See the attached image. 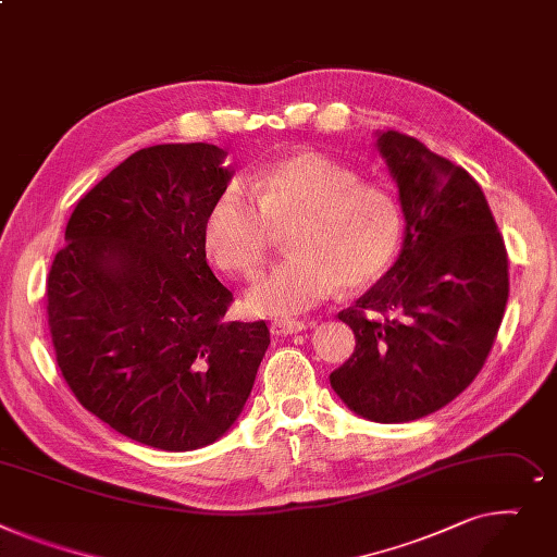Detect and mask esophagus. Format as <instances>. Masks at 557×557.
<instances>
[{
	"mask_svg": "<svg viewBox=\"0 0 557 557\" xmlns=\"http://www.w3.org/2000/svg\"><path fill=\"white\" fill-rule=\"evenodd\" d=\"M306 329H308L306 321H294V319H276V321H272V325H270L272 335H276V337L301 333V331H306Z\"/></svg>",
	"mask_w": 557,
	"mask_h": 557,
	"instance_id": "34e87169",
	"label": "esophagus"
}]
</instances>
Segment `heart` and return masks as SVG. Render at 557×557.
I'll return each instance as SVG.
<instances>
[{
  "label": "heart",
  "instance_id": "b5f03b06",
  "mask_svg": "<svg viewBox=\"0 0 557 557\" xmlns=\"http://www.w3.org/2000/svg\"><path fill=\"white\" fill-rule=\"evenodd\" d=\"M251 195L226 184L211 202L202 243L213 263L234 276H253L270 249V225L292 224V253L245 294L256 317H297L342 285L362 287L394 263L403 213L394 195L357 182L355 171L329 154L299 150L251 177Z\"/></svg>",
  "mask_w": 557,
  "mask_h": 557
}]
</instances>
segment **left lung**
Here are the masks:
<instances>
[{"label":"left lung","instance_id":"8db88e82","mask_svg":"<svg viewBox=\"0 0 557 557\" xmlns=\"http://www.w3.org/2000/svg\"><path fill=\"white\" fill-rule=\"evenodd\" d=\"M375 146L398 184L405 238L391 270L339 312L355 352L331 386L357 416L409 422L479 375L508 301V256L468 171L396 129Z\"/></svg>","mask_w":557,"mask_h":557}]
</instances>
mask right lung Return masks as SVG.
<instances>
[{"label":"right lung","mask_w":557,"mask_h":557,"mask_svg":"<svg viewBox=\"0 0 557 557\" xmlns=\"http://www.w3.org/2000/svg\"><path fill=\"white\" fill-rule=\"evenodd\" d=\"M211 144L129 154L76 205L47 281L51 342L78 403L119 434L163 449L215 443L243 413L265 321H224L202 224L232 182Z\"/></svg>","instance_id":"1"}]
</instances>
